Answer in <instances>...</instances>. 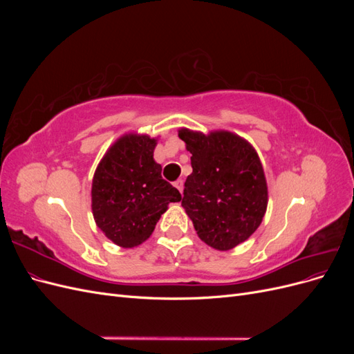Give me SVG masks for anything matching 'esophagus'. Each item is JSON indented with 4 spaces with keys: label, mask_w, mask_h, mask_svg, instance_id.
<instances>
[{
    "label": "esophagus",
    "mask_w": 354,
    "mask_h": 354,
    "mask_svg": "<svg viewBox=\"0 0 354 354\" xmlns=\"http://www.w3.org/2000/svg\"><path fill=\"white\" fill-rule=\"evenodd\" d=\"M174 186L178 189L180 194H183V180H177L176 183H174Z\"/></svg>",
    "instance_id": "1"
}]
</instances>
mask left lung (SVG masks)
<instances>
[{"label":"left lung","mask_w":354,"mask_h":354,"mask_svg":"<svg viewBox=\"0 0 354 354\" xmlns=\"http://www.w3.org/2000/svg\"><path fill=\"white\" fill-rule=\"evenodd\" d=\"M178 137L192 153V174L181 207L201 241L229 251L259 229L267 208L261 160L245 138L230 131L203 134L180 128Z\"/></svg>","instance_id":"obj_1"}]
</instances>
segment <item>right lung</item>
<instances>
[{
  "mask_svg": "<svg viewBox=\"0 0 354 354\" xmlns=\"http://www.w3.org/2000/svg\"><path fill=\"white\" fill-rule=\"evenodd\" d=\"M156 138L130 133L118 138L99 162L93 177L91 209L97 227L113 243L134 248L143 243L168 203L180 192L160 176L155 162Z\"/></svg>",
  "mask_w": 354,
  "mask_h": 354,
  "instance_id": "obj_1",
  "label": "right lung"
}]
</instances>
